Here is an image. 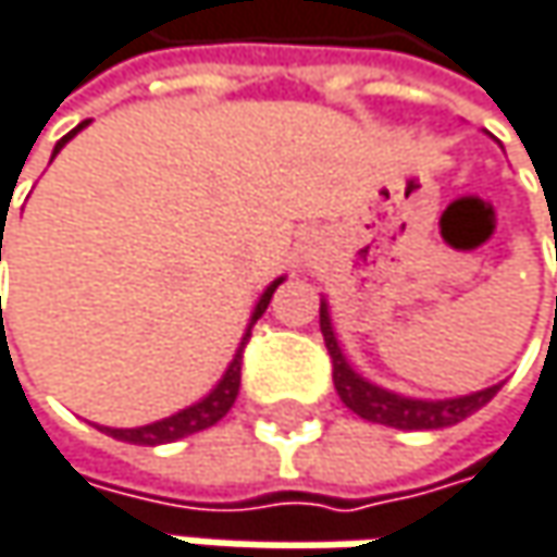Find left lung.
Returning a JSON list of instances; mask_svg holds the SVG:
<instances>
[{
	"mask_svg": "<svg viewBox=\"0 0 557 557\" xmlns=\"http://www.w3.org/2000/svg\"><path fill=\"white\" fill-rule=\"evenodd\" d=\"M320 333L326 342L330 361H333V383H336L338 399L355 412V416L377 421V424H389V428H403V431H431V428H447L457 424L462 418H469L472 412H479L492 396L497 393V386L459 396V399H409V396H396L389 389H380L374 383L355 374L338 348L336 336H333V323H330V310L326 304L320 307Z\"/></svg>",
	"mask_w": 557,
	"mask_h": 557,
	"instance_id": "obj_1",
	"label": "left lung"
}]
</instances>
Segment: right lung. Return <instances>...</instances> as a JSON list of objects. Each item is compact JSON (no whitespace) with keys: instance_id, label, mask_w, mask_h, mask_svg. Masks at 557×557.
<instances>
[{"instance_id":"obj_1","label":"right lung","mask_w":557,"mask_h":557,"mask_svg":"<svg viewBox=\"0 0 557 557\" xmlns=\"http://www.w3.org/2000/svg\"><path fill=\"white\" fill-rule=\"evenodd\" d=\"M88 126V120L85 123H78L69 136H62L57 141V151H60L65 141L72 139L78 129H85ZM53 151V154H57ZM0 259H2V234H0ZM282 285V278L278 282H272L269 288H265V295L259 298L257 310H253V323H257L259 317L265 313V307H269V300L275 295V288ZM253 323H250V330H253ZM250 330H247V336L240 342V348H237V355H234V361L227 364V371H224V377L219 380V386L202 399V403H196V406H189V409H183L177 416L171 418H161V421H154V424H141V428H100V431H107L110 437H116V441H126V444H141V447H154V444H171V441H180V437H186V434H196V431H206V428H212L215 421L231 412V406H234V399H237V389H240V361H244V348H247V342H250Z\"/></svg>"}]
</instances>
